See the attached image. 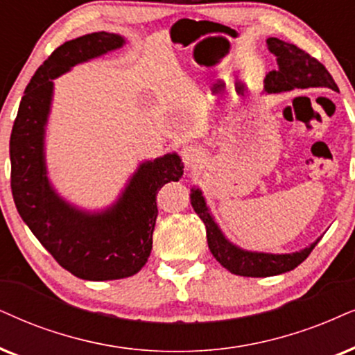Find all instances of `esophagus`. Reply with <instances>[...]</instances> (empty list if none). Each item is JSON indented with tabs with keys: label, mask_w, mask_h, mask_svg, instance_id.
<instances>
[{
	"label": "esophagus",
	"mask_w": 355,
	"mask_h": 355,
	"mask_svg": "<svg viewBox=\"0 0 355 355\" xmlns=\"http://www.w3.org/2000/svg\"><path fill=\"white\" fill-rule=\"evenodd\" d=\"M182 159L187 165V170H196L201 167V164H203L205 154L201 152L200 147L187 146V147H183V150H182Z\"/></svg>",
	"instance_id": "obj_1"
}]
</instances>
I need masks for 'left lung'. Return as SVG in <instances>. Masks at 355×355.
<instances>
[{
  "label": "left lung",
  "mask_w": 355,
  "mask_h": 355,
  "mask_svg": "<svg viewBox=\"0 0 355 355\" xmlns=\"http://www.w3.org/2000/svg\"><path fill=\"white\" fill-rule=\"evenodd\" d=\"M267 47L277 57V70L270 71L263 80L266 93H282L291 89L306 88H324L339 92L338 85L331 73L311 57L293 44L285 42L277 37L267 39ZM191 206L195 213L201 218L206 226V239L208 248L214 259L231 273L241 277H272L293 270L304 259L311 254L315 245L320 242L316 239L308 248L291 254H268L248 250L236 245L224 236L221 227L214 221L213 214L206 205L203 191L198 187H193L190 193Z\"/></svg>",
  "instance_id": "obj_1"
}]
</instances>
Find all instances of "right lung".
I'll return each mask as SVG.
<instances>
[{
    "mask_svg": "<svg viewBox=\"0 0 355 355\" xmlns=\"http://www.w3.org/2000/svg\"><path fill=\"white\" fill-rule=\"evenodd\" d=\"M124 44L123 35L103 31L57 47L26 87L11 132V190L17 213L52 257L83 280H118L146 266L159 213L157 193L183 175V162L175 152L144 160L118 200L100 211L69 203L49 180L46 128L53 80Z\"/></svg>",
    "mask_w": 355,
    "mask_h": 355,
    "instance_id": "right-lung-1",
    "label": "right lung"
}]
</instances>
